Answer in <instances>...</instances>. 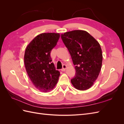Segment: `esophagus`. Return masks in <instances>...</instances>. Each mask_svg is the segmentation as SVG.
I'll list each match as a JSON object with an SVG mask.
<instances>
[{"label":"esophagus","mask_w":124,"mask_h":124,"mask_svg":"<svg viewBox=\"0 0 124 124\" xmlns=\"http://www.w3.org/2000/svg\"><path fill=\"white\" fill-rule=\"evenodd\" d=\"M66 67H67L66 65H65V64H63V65H62V71H65V69H66Z\"/></svg>","instance_id":"obj_1"}]
</instances>
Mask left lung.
<instances>
[{
  "instance_id": "1",
  "label": "left lung",
  "mask_w": 124,
  "mask_h": 124,
  "mask_svg": "<svg viewBox=\"0 0 124 124\" xmlns=\"http://www.w3.org/2000/svg\"><path fill=\"white\" fill-rule=\"evenodd\" d=\"M76 69L71 79L78 90L88 89L98 78L102 62V50L98 42L87 31L76 30L61 34Z\"/></svg>"
}]
</instances>
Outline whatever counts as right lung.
Segmentation results:
<instances>
[{
    "instance_id": "obj_1",
    "label": "right lung",
    "mask_w": 124,
    "mask_h": 124,
    "mask_svg": "<svg viewBox=\"0 0 124 124\" xmlns=\"http://www.w3.org/2000/svg\"><path fill=\"white\" fill-rule=\"evenodd\" d=\"M59 37V33H41L26 48L24 63L26 71L33 84L41 92H49L58 81L60 72L55 69L50 55Z\"/></svg>"
}]
</instances>
